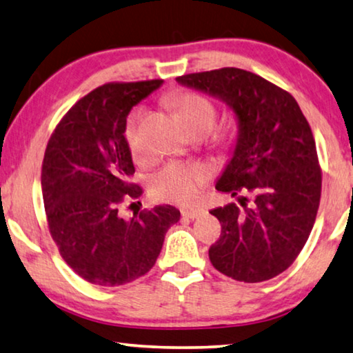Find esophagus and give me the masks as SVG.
<instances>
[{"label":"esophagus","instance_id":"obj_1","mask_svg":"<svg viewBox=\"0 0 353 353\" xmlns=\"http://www.w3.org/2000/svg\"><path fill=\"white\" fill-rule=\"evenodd\" d=\"M203 214V210H199V209H183L182 210V217H185V219H190V220H194V219H198L199 215Z\"/></svg>","mask_w":353,"mask_h":353}]
</instances>
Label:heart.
<instances>
[{"label":"heart","mask_w":353,"mask_h":353,"mask_svg":"<svg viewBox=\"0 0 353 353\" xmlns=\"http://www.w3.org/2000/svg\"><path fill=\"white\" fill-rule=\"evenodd\" d=\"M170 103L176 108L179 120L187 131L194 128H204L210 131L217 110L206 97L192 92L172 93ZM144 117V109L136 108L126 120L125 138L131 155L136 160H144V145L139 138V125ZM210 172L203 165H190V163H170L154 177L152 190L163 201H174L181 204L193 203L198 196L199 188L208 181Z\"/></svg>","instance_id":"1"}]
</instances>
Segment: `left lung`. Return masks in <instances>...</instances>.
Here are the masks:
<instances>
[{
	"mask_svg": "<svg viewBox=\"0 0 353 353\" xmlns=\"http://www.w3.org/2000/svg\"><path fill=\"white\" fill-rule=\"evenodd\" d=\"M176 81L220 99L238 123L215 188L238 198L244 210L234 203L210 210L222 225L210 263L241 282L276 277L301 252L317 217L322 172L311 126L290 93L254 72L222 68Z\"/></svg>",
	"mask_w": 353,
	"mask_h": 353,
	"instance_id": "1",
	"label": "left lung"
}]
</instances>
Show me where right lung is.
<instances>
[{"label": "right lung", "mask_w": 353, "mask_h": 353, "mask_svg": "<svg viewBox=\"0 0 353 353\" xmlns=\"http://www.w3.org/2000/svg\"><path fill=\"white\" fill-rule=\"evenodd\" d=\"M161 83L98 87L68 110L47 144L41 187L52 239L68 266L93 285H123L149 272L166 231L181 219L170 204L130 220L119 214L125 199L143 193L130 182L126 117Z\"/></svg>", "instance_id": "1"}]
</instances>
